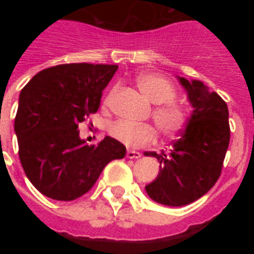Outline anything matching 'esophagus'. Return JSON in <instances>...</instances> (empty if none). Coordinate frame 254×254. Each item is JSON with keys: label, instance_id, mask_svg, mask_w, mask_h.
I'll list each match as a JSON object with an SVG mask.
<instances>
[{"label": "esophagus", "instance_id": "obj_1", "mask_svg": "<svg viewBox=\"0 0 254 254\" xmlns=\"http://www.w3.org/2000/svg\"><path fill=\"white\" fill-rule=\"evenodd\" d=\"M127 158H129V159H138V158H141V154L138 151H127Z\"/></svg>", "mask_w": 254, "mask_h": 254}]
</instances>
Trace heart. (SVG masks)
Masks as SVG:
<instances>
[{
	"label": "heart",
	"instance_id": "b5f03b06",
	"mask_svg": "<svg viewBox=\"0 0 254 254\" xmlns=\"http://www.w3.org/2000/svg\"><path fill=\"white\" fill-rule=\"evenodd\" d=\"M137 85L144 96L155 103L152 120L166 137H174L187 127L189 113L177 98L176 87L170 80L159 74H144L137 78ZM109 134L129 148L145 147L156 138V129L149 124L116 121L109 127Z\"/></svg>",
	"mask_w": 254,
	"mask_h": 254
}]
</instances>
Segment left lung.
<instances>
[{"label": "left lung", "mask_w": 254, "mask_h": 254, "mask_svg": "<svg viewBox=\"0 0 254 254\" xmlns=\"http://www.w3.org/2000/svg\"><path fill=\"white\" fill-rule=\"evenodd\" d=\"M180 83L193 107L187 127L173 141L170 152L144 154L160 163L156 180L145 190L154 201L169 207L196 201L216 184L230 143L226 102L198 80L180 77Z\"/></svg>", "instance_id": "left-lung-1"}]
</instances>
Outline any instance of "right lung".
<instances>
[{
    "label": "right lung",
    "mask_w": 254,
    "mask_h": 254,
    "mask_svg": "<svg viewBox=\"0 0 254 254\" xmlns=\"http://www.w3.org/2000/svg\"><path fill=\"white\" fill-rule=\"evenodd\" d=\"M117 65L64 64L47 67L20 92L14 132L27 178L42 194L72 201L98 181L107 163L122 159L125 145L106 136L88 145L78 137V124L95 114L102 91Z\"/></svg>",
    "instance_id": "1"
}]
</instances>
